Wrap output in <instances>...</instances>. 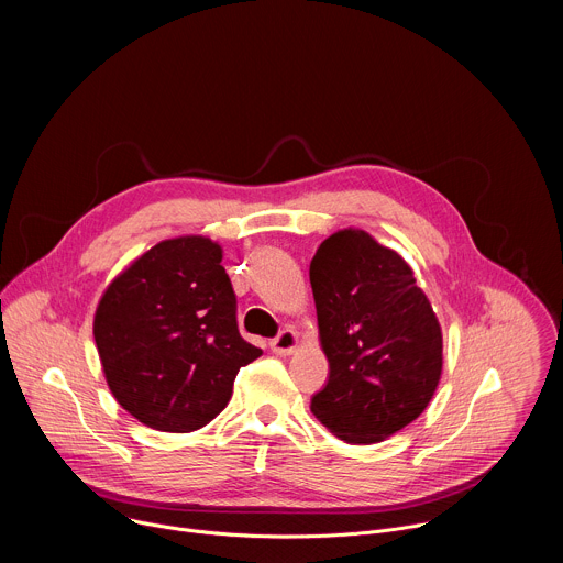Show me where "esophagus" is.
I'll return each mask as SVG.
<instances>
[{
	"label": "esophagus",
	"mask_w": 563,
	"mask_h": 563,
	"mask_svg": "<svg viewBox=\"0 0 563 563\" xmlns=\"http://www.w3.org/2000/svg\"><path fill=\"white\" fill-rule=\"evenodd\" d=\"M298 347V334L294 330H283L274 341H272V352L280 356L294 354Z\"/></svg>",
	"instance_id": "obj_1"
}]
</instances>
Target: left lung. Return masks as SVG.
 Segmentation results:
<instances>
[{
    "label": "left lung",
    "instance_id": "8db88e82",
    "mask_svg": "<svg viewBox=\"0 0 563 563\" xmlns=\"http://www.w3.org/2000/svg\"><path fill=\"white\" fill-rule=\"evenodd\" d=\"M318 336L330 363L311 412L345 443H378L432 400L443 369L437 313L412 267L363 229H341L309 265Z\"/></svg>",
    "mask_w": 563,
    "mask_h": 563
}]
</instances>
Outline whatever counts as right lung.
I'll list each match as a JSON object with an SVG mask.
<instances>
[{"mask_svg": "<svg viewBox=\"0 0 563 563\" xmlns=\"http://www.w3.org/2000/svg\"><path fill=\"white\" fill-rule=\"evenodd\" d=\"M222 247L205 235L169 238L104 289L93 336L118 404L159 432H194L229 404L240 367L263 350L235 323Z\"/></svg>", "mask_w": 563, "mask_h": 563, "instance_id": "obj_1", "label": "right lung"}]
</instances>
